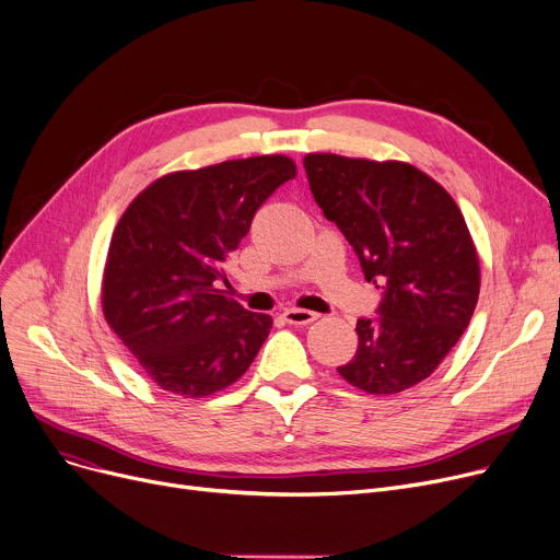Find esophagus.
<instances>
[{
    "label": "esophagus",
    "mask_w": 560,
    "mask_h": 560,
    "mask_svg": "<svg viewBox=\"0 0 560 560\" xmlns=\"http://www.w3.org/2000/svg\"><path fill=\"white\" fill-rule=\"evenodd\" d=\"M319 315L313 313V311H304V308H288L283 311V319L288 322V325H311V322H315Z\"/></svg>",
    "instance_id": "obj_1"
}]
</instances>
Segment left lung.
Instances as JSON below:
<instances>
[{"mask_svg":"<svg viewBox=\"0 0 560 560\" xmlns=\"http://www.w3.org/2000/svg\"><path fill=\"white\" fill-rule=\"evenodd\" d=\"M311 192L354 247L365 281L384 288L376 319L340 376L370 395H397L433 374L472 319L481 268L452 195L416 165L306 154Z\"/></svg>","mask_w":560,"mask_h":560,"instance_id":"left-lung-1","label":"left lung"}]
</instances>
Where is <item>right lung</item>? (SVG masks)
Masks as SVG:
<instances>
[{
  "label": "right lung",
  "mask_w": 560,
  "mask_h": 560,
  "mask_svg": "<svg viewBox=\"0 0 560 560\" xmlns=\"http://www.w3.org/2000/svg\"><path fill=\"white\" fill-rule=\"evenodd\" d=\"M298 165L283 154L159 176L117 220L102 277L108 327L154 384L209 397L238 381L272 317L224 298V262Z\"/></svg>",
  "instance_id": "right-lung-1"
}]
</instances>
